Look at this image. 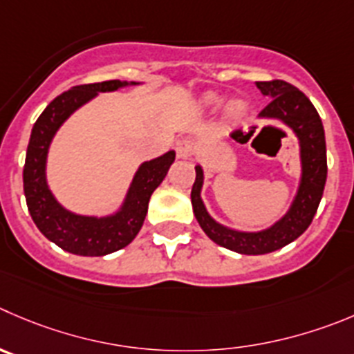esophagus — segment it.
<instances>
[{
    "instance_id": "obj_1",
    "label": "esophagus",
    "mask_w": 354,
    "mask_h": 354,
    "mask_svg": "<svg viewBox=\"0 0 354 354\" xmlns=\"http://www.w3.org/2000/svg\"><path fill=\"white\" fill-rule=\"evenodd\" d=\"M175 149H177V156L183 158V160H186V158H189L191 154H193L194 144H193V140H189V139H180V140H177V144H175Z\"/></svg>"
}]
</instances>
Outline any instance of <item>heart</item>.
Listing matches in <instances>:
<instances>
[{
	"label": "heart",
	"mask_w": 354,
	"mask_h": 354,
	"mask_svg": "<svg viewBox=\"0 0 354 354\" xmlns=\"http://www.w3.org/2000/svg\"><path fill=\"white\" fill-rule=\"evenodd\" d=\"M221 102H222V99L218 95H215V93H205V95L201 97V104L207 107H212V109L221 106ZM245 111H247L245 104L238 102L236 100V102H231L230 106L225 107V116L230 118L231 121H240L241 118H243Z\"/></svg>",
	"instance_id": "1"
}]
</instances>
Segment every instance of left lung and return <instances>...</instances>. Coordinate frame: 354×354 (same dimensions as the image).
I'll return each instance as SVG.
<instances>
[{
  "instance_id": "left-lung-1",
  "label": "left lung",
  "mask_w": 354,
  "mask_h": 354,
  "mask_svg": "<svg viewBox=\"0 0 354 354\" xmlns=\"http://www.w3.org/2000/svg\"><path fill=\"white\" fill-rule=\"evenodd\" d=\"M257 88L269 104L259 118L278 120L294 130L301 147V180L297 194L287 214L262 231H236L218 224L210 217L201 200L203 168L196 165V180L191 189V203L198 224L212 241L227 250L245 255H262L274 252L297 240L309 227L322 201L326 180L325 130L318 111L299 88L283 80L257 82Z\"/></svg>"
}]
</instances>
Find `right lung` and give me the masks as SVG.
Masks as SVG:
<instances>
[{
  "instance_id": "obj_1",
  "label": "right lung",
  "mask_w": 354,
  "mask_h": 354,
  "mask_svg": "<svg viewBox=\"0 0 354 354\" xmlns=\"http://www.w3.org/2000/svg\"><path fill=\"white\" fill-rule=\"evenodd\" d=\"M129 85L139 83L111 80L73 86L55 97L32 127L24 165V194L29 214L38 230L69 254L99 257L132 243L144 224L151 194L163 183L175 160V151H168L163 156L144 161L133 175L120 210L106 217L74 214L64 208L52 194L46 183V156L57 130L74 111L90 102L97 93L114 92Z\"/></svg>"
}]
</instances>
